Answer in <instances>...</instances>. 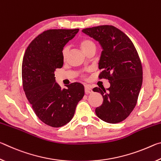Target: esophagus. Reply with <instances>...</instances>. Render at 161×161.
Returning a JSON list of instances; mask_svg holds the SVG:
<instances>
[{"instance_id":"1","label":"esophagus","mask_w":161,"mask_h":161,"mask_svg":"<svg viewBox=\"0 0 161 161\" xmlns=\"http://www.w3.org/2000/svg\"><path fill=\"white\" fill-rule=\"evenodd\" d=\"M84 92H85V94H86L92 93V87L89 86V85H85V86H84Z\"/></svg>"}]
</instances>
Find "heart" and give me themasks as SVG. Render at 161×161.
I'll return each instance as SVG.
<instances>
[{
  "label": "heart",
  "mask_w": 161,
  "mask_h": 161,
  "mask_svg": "<svg viewBox=\"0 0 161 161\" xmlns=\"http://www.w3.org/2000/svg\"><path fill=\"white\" fill-rule=\"evenodd\" d=\"M80 46L81 48V50H83V52H85L86 50H88V49L91 47H96L95 43L90 39L82 40L80 42ZM67 52H68V47H64L63 48V50H62V56H63V58H65V57H66Z\"/></svg>",
  "instance_id": "b5f03b06"
}]
</instances>
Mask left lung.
I'll use <instances>...</instances> for the list:
<instances>
[{"instance_id": "8db88e82", "label": "left lung", "mask_w": 161, "mask_h": 161, "mask_svg": "<svg viewBox=\"0 0 161 161\" xmlns=\"http://www.w3.org/2000/svg\"><path fill=\"white\" fill-rule=\"evenodd\" d=\"M102 47L99 62V79H107L110 87H95L94 92L103 97L96 108L97 116L109 124L126 119L137 103L143 82L142 64L131 40L124 32L112 25H100L82 30Z\"/></svg>"}]
</instances>
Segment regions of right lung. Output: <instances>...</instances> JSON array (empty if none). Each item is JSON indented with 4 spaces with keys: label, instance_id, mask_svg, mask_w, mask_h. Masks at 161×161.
I'll return each mask as SVG.
<instances>
[{
    "label": "right lung",
    "instance_id": "right-lung-1",
    "mask_svg": "<svg viewBox=\"0 0 161 161\" xmlns=\"http://www.w3.org/2000/svg\"><path fill=\"white\" fill-rule=\"evenodd\" d=\"M79 29L44 31L30 43L22 64V80L26 97L37 116L48 126H64L74 116L84 95L83 84L74 82L62 89L54 71L63 66L62 50Z\"/></svg>",
    "mask_w": 161,
    "mask_h": 161
}]
</instances>
